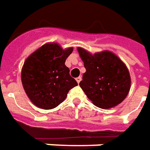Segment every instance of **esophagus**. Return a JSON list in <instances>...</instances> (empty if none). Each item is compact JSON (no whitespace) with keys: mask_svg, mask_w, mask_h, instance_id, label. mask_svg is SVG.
I'll list each match as a JSON object with an SVG mask.
<instances>
[{"mask_svg":"<svg viewBox=\"0 0 150 150\" xmlns=\"http://www.w3.org/2000/svg\"><path fill=\"white\" fill-rule=\"evenodd\" d=\"M81 80H82V77H77V78H76V81H77V83H79V82H81Z\"/></svg>","mask_w":150,"mask_h":150,"instance_id":"obj_1","label":"esophagus"}]
</instances>
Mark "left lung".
<instances>
[{
	"label": "left lung",
	"instance_id": "1",
	"mask_svg": "<svg viewBox=\"0 0 150 150\" xmlns=\"http://www.w3.org/2000/svg\"><path fill=\"white\" fill-rule=\"evenodd\" d=\"M77 49L86 68L79 86L87 98L101 109L121 103L131 84L129 70L122 60L108 50L91 54L81 47Z\"/></svg>",
	"mask_w": 150,
	"mask_h": 150
}]
</instances>
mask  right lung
Here are the masks:
<instances>
[{
	"label": "right lung",
	"instance_id": "1",
	"mask_svg": "<svg viewBox=\"0 0 150 150\" xmlns=\"http://www.w3.org/2000/svg\"><path fill=\"white\" fill-rule=\"evenodd\" d=\"M73 48L63 49L58 43H47L25 59L21 69V82L26 95L37 107H57L77 82L69 75L65 61Z\"/></svg>",
	"mask_w": 150,
	"mask_h": 150
}]
</instances>
